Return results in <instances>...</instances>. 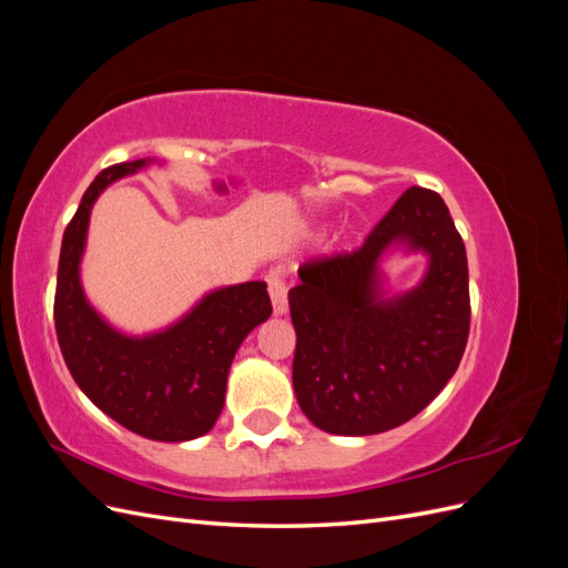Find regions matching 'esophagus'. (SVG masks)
Masks as SVG:
<instances>
[{
  "label": "esophagus",
  "instance_id": "34e87169",
  "mask_svg": "<svg viewBox=\"0 0 568 568\" xmlns=\"http://www.w3.org/2000/svg\"><path fill=\"white\" fill-rule=\"evenodd\" d=\"M267 291L272 298L274 315H286L288 311V298H286V280L280 270H274L267 274Z\"/></svg>",
  "mask_w": 568,
  "mask_h": 568
}]
</instances>
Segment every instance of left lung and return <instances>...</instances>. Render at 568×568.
<instances>
[{"instance_id": "1", "label": "left lung", "mask_w": 568, "mask_h": 568, "mask_svg": "<svg viewBox=\"0 0 568 568\" xmlns=\"http://www.w3.org/2000/svg\"><path fill=\"white\" fill-rule=\"evenodd\" d=\"M393 245L426 252L423 282L386 297L378 263ZM288 291L294 390L326 434L372 436L409 422L457 372L469 338L467 251L445 201L409 186L353 253L307 261Z\"/></svg>"}]
</instances>
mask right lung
<instances>
[{
    "label": "right lung",
    "mask_w": 568,
    "mask_h": 568,
    "mask_svg": "<svg viewBox=\"0 0 568 568\" xmlns=\"http://www.w3.org/2000/svg\"><path fill=\"white\" fill-rule=\"evenodd\" d=\"M151 163L111 165L88 186L63 232L54 322L65 367L104 415L136 436L184 443L215 426L232 359L242 341L272 315V303L265 282L222 286L175 324L144 336L118 332L94 311L80 282L92 205L111 182Z\"/></svg>",
    "instance_id": "1"
}]
</instances>
